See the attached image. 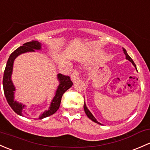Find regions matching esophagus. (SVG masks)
<instances>
[{
	"label": "esophagus",
	"mask_w": 150,
	"mask_h": 150,
	"mask_svg": "<svg viewBox=\"0 0 150 150\" xmlns=\"http://www.w3.org/2000/svg\"><path fill=\"white\" fill-rule=\"evenodd\" d=\"M79 77H80V74H79V72H78V70H75L73 71V72H72V74H71V80H72V82H75L77 80L79 79Z\"/></svg>",
	"instance_id": "34e87169"
}]
</instances>
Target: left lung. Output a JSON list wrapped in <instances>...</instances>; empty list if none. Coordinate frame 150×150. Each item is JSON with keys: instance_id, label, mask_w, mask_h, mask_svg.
I'll return each instance as SVG.
<instances>
[{"instance_id": "left-lung-1", "label": "left lung", "mask_w": 150, "mask_h": 150, "mask_svg": "<svg viewBox=\"0 0 150 150\" xmlns=\"http://www.w3.org/2000/svg\"><path fill=\"white\" fill-rule=\"evenodd\" d=\"M123 51H124V54H125V55H126V59H128L129 61H130L132 63V64H133V65L135 67V68L137 69V67H136V64H134V61L132 60V58L130 57H129V55L127 54V51H126V50L124 48H123ZM84 111H85V112H86V115H87V116L88 118H89L90 119H91V120H92L93 121H94V122H96V123H97V124H100V123L99 122H98L97 121V120H96V119L95 117H94L93 116V115L92 114V113H91V111H89V110L88 109V108H87V106H86V103H85L84 102Z\"/></svg>"}]
</instances>
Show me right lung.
I'll list each match as a JSON object with an SVG mask.
<instances>
[{"label": "right lung", "instance_id": "right-lung-1", "mask_svg": "<svg viewBox=\"0 0 150 150\" xmlns=\"http://www.w3.org/2000/svg\"><path fill=\"white\" fill-rule=\"evenodd\" d=\"M41 48H42V45L38 41L33 40L31 42L23 44V46L18 47V49H16L15 51L11 53L8 59L7 64H6V68H5L4 78H3V86H4L5 96H6V100H7L8 103L11 107L12 109L20 116H26L27 114L23 111V108H24L25 105L14 100L15 87H14L12 80L11 79L14 59L19 54L25 52H35V50H41ZM57 79L59 81V85L58 86L57 90L54 98L52 100L50 108H49L48 111H45L39 116V119H42L44 118L48 117V116L54 114L59 109L62 95L65 91H67L69 88L72 87V84H73L72 82L71 81L70 77L62 75V74H58Z\"/></svg>", "mask_w": 150, "mask_h": 150}]
</instances>
